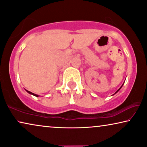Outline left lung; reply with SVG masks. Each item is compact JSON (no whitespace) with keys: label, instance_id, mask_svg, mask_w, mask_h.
Here are the masks:
<instances>
[{"label":"left lung","instance_id":"1","mask_svg":"<svg viewBox=\"0 0 147 147\" xmlns=\"http://www.w3.org/2000/svg\"><path fill=\"white\" fill-rule=\"evenodd\" d=\"M123 85H124V83H123V84H122V86H121V87H120V89H119L118 90V91H117L116 92V93H115L114 94H116V93H118V92L119 91H120V89H121V88H122V86H123ZM114 94H113V95H114Z\"/></svg>","mask_w":147,"mask_h":147}]
</instances>
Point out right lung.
Masks as SVG:
<instances>
[{
  "mask_svg": "<svg viewBox=\"0 0 147 147\" xmlns=\"http://www.w3.org/2000/svg\"><path fill=\"white\" fill-rule=\"evenodd\" d=\"M25 90H26V89H25ZM26 91H27V93H28L31 94V95H34V96H36V97H39V95H36V94H35V93H31V91H27V90H26Z\"/></svg>",
  "mask_w": 147,
  "mask_h": 147,
  "instance_id": "1",
  "label": "right lung"
}]
</instances>
